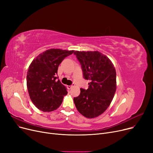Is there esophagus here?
<instances>
[{"instance_id": "1", "label": "esophagus", "mask_w": 153, "mask_h": 153, "mask_svg": "<svg viewBox=\"0 0 153 153\" xmlns=\"http://www.w3.org/2000/svg\"><path fill=\"white\" fill-rule=\"evenodd\" d=\"M74 86V84H72L71 85H68V89H72V88Z\"/></svg>"}]
</instances>
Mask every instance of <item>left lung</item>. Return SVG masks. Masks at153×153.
<instances>
[{"label":"left lung","mask_w":153,"mask_h":153,"mask_svg":"<svg viewBox=\"0 0 153 153\" xmlns=\"http://www.w3.org/2000/svg\"><path fill=\"white\" fill-rule=\"evenodd\" d=\"M81 65L83 77L89 80L87 89L74 98L76 108L88 118L97 117L109 107L116 91V71L113 63L99 51L74 53Z\"/></svg>","instance_id":"obj_1"}]
</instances>
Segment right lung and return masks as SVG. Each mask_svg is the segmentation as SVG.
Returning a JSON list of instances; mask_svg holds the SVG:
<instances>
[{
    "label": "right lung",
    "mask_w": 153,
    "mask_h": 153,
    "mask_svg": "<svg viewBox=\"0 0 153 153\" xmlns=\"http://www.w3.org/2000/svg\"><path fill=\"white\" fill-rule=\"evenodd\" d=\"M74 51L50 49L39 54L31 62L27 75L30 97L37 108L45 112L57 109L68 94L58 77V66Z\"/></svg>",
    "instance_id": "obj_1"
}]
</instances>
